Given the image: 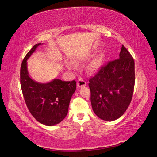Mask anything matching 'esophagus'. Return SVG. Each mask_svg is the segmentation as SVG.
<instances>
[{
	"label": "esophagus",
	"instance_id": "34e87169",
	"mask_svg": "<svg viewBox=\"0 0 157 157\" xmlns=\"http://www.w3.org/2000/svg\"><path fill=\"white\" fill-rule=\"evenodd\" d=\"M86 85V82L85 81V80H83L82 78H79L78 81H77V86L78 87H82V86H84Z\"/></svg>",
	"mask_w": 157,
	"mask_h": 157
}]
</instances>
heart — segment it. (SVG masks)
<instances>
[{
  "mask_svg": "<svg viewBox=\"0 0 157 157\" xmlns=\"http://www.w3.org/2000/svg\"><path fill=\"white\" fill-rule=\"evenodd\" d=\"M102 64V59L101 58H97L95 60H94L89 65V70L90 71H97V69H99L101 67V65ZM68 67L71 68H75V64L72 62L68 63Z\"/></svg>",
  "mask_w": 157,
  "mask_h": 157,
  "instance_id": "b5f03b06",
  "label": "heart"
}]
</instances>
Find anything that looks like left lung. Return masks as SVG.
<instances>
[{
	"instance_id": "left-lung-1",
	"label": "left lung",
	"mask_w": 157,
	"mask_h": 157,
	"mask_svg": "<svg viewBox=\"0 0 157 157\" xmlns=\"http://www.w3.org/2000/svg\"><path fill=\"white\" fill-rule=\"evenodd\" d=\"M89 81L94 113L105 121L122 116L131 102L135 82L134 60L124 45L119 58L102 66Z\"/></svg>"
}]
</instances>
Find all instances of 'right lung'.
<instances>
[{
  "label": "right lung",
  "mask_w": 157,
  "mask_h": 157,
  "mask_svg": "<svg viewBox=\"0 0 157 157\" xmlns=\"http://www.w3.org/2000/svg\"><path fill=\"white\" fill-rule=\"evenodd\" d=\"M41 44L33 46L24 58L21 67L20 82L31 114L41 124L51 126L61 122L67 116L70 101L76 90V81L54 79L41 83L30 77L27 60Z\"/></svg>",
  "instance_id": "obj_1"
}]
</instances>
